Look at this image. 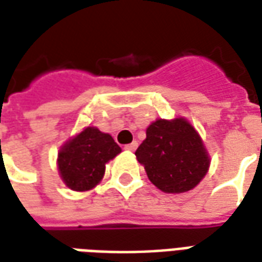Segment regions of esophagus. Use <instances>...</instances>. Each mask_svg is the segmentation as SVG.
Returning <instances> with one entry per match:
<instances>
[{
    "label": "esophagus",
    "instance_id": "1",
    "mask_svg": "<svg viewBox=\"0 0 262 262\" xmlns=\"http://www.w3.org/2000/svg\"><path fill=\"white\" fill-rule=\"evenodd\" d=\"M137 148V141H133L130 144H126L125 150L126 151H135Z\"/></svg>",
    "mask_w": 262,
    "mask_h": 262
}]
</instances>
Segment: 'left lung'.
<instances>
[{"instance_id":"8db88e82","label":"left lung","mask_w":262,"mask_h":262,"mask_svg":"<svg viewBox=\"0 0 262 262\" xmlns=\"http://www.w3.org/2000/svg\"><path fill=\"white\" fill-rule=\"evenodd\" d=\"M146 136L135 154L160 190L185 193L207 175L208 152L200 135L185 118L157 119L147 127Z\"/></svg>"}]
</instances>
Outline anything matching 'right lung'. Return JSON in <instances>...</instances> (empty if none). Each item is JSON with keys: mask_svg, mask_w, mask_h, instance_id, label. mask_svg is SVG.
Here are the masks:
<instances>
[{"mask_svg": "<svg viewBox=\"0 0 262 262\" xmlns=\"http://www.w3.org/2000/svg\"><path fill=\"white\" fill-rule=\"evenodd\" d=\"M111 135L86 127L58 152V170L63 183L75 191H86L101 182L105 164L121 152Z\"/></svg>", "mask_w": 262, "mask_h": 262, "instance_id": "add662e5", "label": "right lung"}]
</instances>
